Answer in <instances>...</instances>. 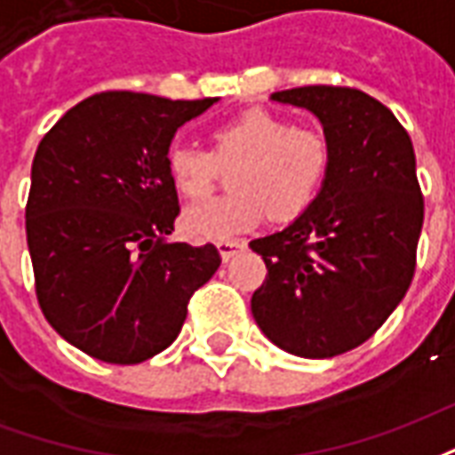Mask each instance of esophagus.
Instances as JSON below:
<instances>
[{"label":"esophagus","mask_w":455,"mask_h":455,"mask_svg":"<svg viewBox=\"0 0 455 455\" xmlns=\"http://www.w3.org/2000/svg\"><path fill=\"white\" fill-rule=\"evenodd\" d=\"M217 248H219V253H221V260L227 263V260H231L236 253H241V251L246 248V241H238V238H231V241H219Z\"/></svg>","instance_id":"esophagus-1"}]
</instances>
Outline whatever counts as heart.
I'll return each mask as SVG.
<instances>
[{
  "mask_svg": "<svg viewBox=\"0 0 455 455\" xmlns=\"http://www.w3.org/2000/svg\"><path fill=\"white\" fill-rule=\"evenodd\" d=\"M168 175L182 197L204 199L224 168H234L231 195L185 209L182 228L197 241H227L258 227L270 214L292 221L315 204L324 188L331 146L319 129L295 126L263 107L246 109L212 131V150L172 146Z\"/></svg>",
  "mask_w": 455,
  "mask_h": 455,
  "instance_id": "obj_1",
  "label": "heart"
}]
</instances>
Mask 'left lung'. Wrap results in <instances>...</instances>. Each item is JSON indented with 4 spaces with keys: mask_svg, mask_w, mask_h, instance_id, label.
Segmentation results:
<instances>
[{
    "mask_svg": "<svg viewBox=\"0 0 455 455\" xmlns=\"http://www.w3.org/2000/svg\"><path fill=\"white\" fill-rule=\"evenodd\" d=\"M319 116L331 146L315 204L273 236L251 241L267 275L251 297L260 331L299 358H334L368 341L407 295L424 197L410 133L353 87L273 94Z\"/></svg>",
    "mask_w": 455,
    "mask_h": 455,
    "instance_id": "left-lung-1",
    "label": "left lung"
}]
</instances>
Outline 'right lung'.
<instances>
[{
  "label": "right lung",
  "instance_id": "add662e5",
  "mask_svg": "<svg viewBox=\"0 0 455 455\" xmlns=\"http://www.w3.org/2000/svg\"><path fill=\"white\" fill-rule=\"evenodd\" d=\"M214 102L100 92L38 143L26 202L36 297L48 324L97 361L165 351L221 263L214 243L168 241L180 214L170 140Z\"/></svg>",
  "mask_w": 455,
  "mask_h": 455
}]
</instances>
